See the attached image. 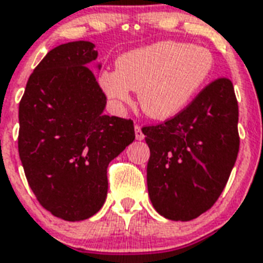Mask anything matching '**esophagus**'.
Instances as JSON below:
<instances>
[{
  "label": "esophagus",
  "instance_id": "obj_1",
  "mask_svg": "<svg viewBox=\"0 0 263 263\" xmlns=\"http://www.w3.org/2000/svg\"><path fill=\"white\" fill-rule=\"evenodd\" d=\"M134 132H136V138L138 141L144 140V133H142V130H141V126H138V125H136V127H134Z\"/></svg>",
  "mask_w": 263,
  "mask_h": 263
}]
</instances>
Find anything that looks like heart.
Returning a JSON list of instances; mask_svg holds the SVG:
<instances>
[{
  "label": "heart",
  "instance_id": "heart-1",
  "mask_svg": "<svg viewBox=\"0 0 263 263\" xmlns=\"http://www.w3.org/2000/svg\"><path fill=\"white\" fill-rule=\"evenodd\" d=\"M214 68L207 48L180 41H158L119 56L116 71H103L99 84L117 108L132 102L138 91L141 108L153 119L179 114L204 86Z\"/></svg>",
  "mask_w": 263,
  "mask_h": 263
}]
</instances>
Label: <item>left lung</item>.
<instances>
[{"label": "left lung", "instance_id": "8db88e82", "mask_svg": "<svg viewBox=\"0 0 263 263\" xmlns=\"http://www.w3.org/2000/svg\"><path fill=\"white\" fill-rule=\"evenodd\" d=\"M238 116L233 83L219 78L172 119L142 127L147 192L161 216L188 222L218 200L239 151Z\"/></svg>", "mask_w": 263, "mask_h": 263}]
</instances>
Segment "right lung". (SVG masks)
<instances>
[{"mask_svg": "<svg viewBox=\"0 0 263 263\" xmlns=\"http://www.w3.org/2000/svg\"><path fill=\"white\" fill-rule=\"evenodd\" d=\"M97 58L90 41L51 49L28 79L18 107L28 184L47 211L68 222L101 210L108 164L136 138L132 119L103 114L106 95L90 68Z\"/></svg>", "mask_w": 263, "mask_h": 263, "instance_id": "1", "label": "right lung"}]
</instances>
